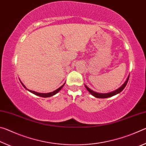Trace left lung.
Masks as SVG:
<instances>
[{"mask_svg": "<svg viewBox=\"0 0 146 146\" xmlns=\"http://www.w3.org/2000/svg\"><path fill=\"white\" fill-rule=\"evenodd\" d=\"M129 76H128L127 80L125 82H124V84L121 86V87L120 88H118V90H115L114 91H113V92H111V93H105V94H103V93H96L95 92V91H92L91 90H90V88H89L88 87H87L85 85V87L86 88V89H87V90L90 92L91 95H93L94 97H97V98H108V97H112V96H114L115 95H117V94L120 93L121 91H122L123 89L125 88V86H126L127 84V82L128 80H129Z\"/></svg>", "mask_w": 146, "mask_h": 146, "instance_id": "1", "label": "left lung"}]
</instances>
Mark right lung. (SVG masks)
I'll return each mask as SVG.
<instances>
[{"mask_svg": "<svg viewBox=\"0 0 146 146\" xmlns=\"http://www.w3.org/2000/svg\"><path fill=\"white\" fill-rule=\"evenodd\" d=\"M21 84H22V85H23L24 88H25L26 90H28V91H30L31 93H33V94H35V95H37V96H39V97H51V96H53V95H55V94H56L59 91H60L62 88H63V86H64V84H64L62 86H60V88H58L57 90H56L55 91H53V92H51V93H37V92H35V91H31V90H29L28 89H27L26 87H25V86H24L23 83L21 82Z\"/></svg>", "mask_w": 146, "mask_h": 146, "instance_id": "1", "label": "right lung"}]
</instances>
